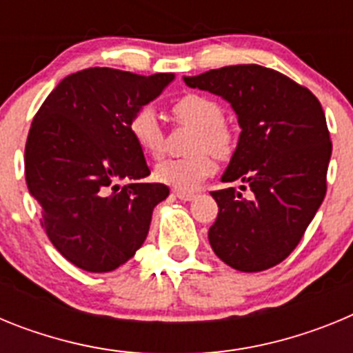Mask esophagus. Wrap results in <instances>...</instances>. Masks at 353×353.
Instances as JSON below:
<instances>
[{"label": "esophagus", "instance_id": "esophagus-1", "mask_svg": "<svg viewBox=\"0 0 353 353\" xmlns=\"http://www.w3.org/2000/svg\"><path fill=\"white\" fill-rule=\"evenodd\" d=\"M174 196L182 201H191V199L196 198L194 192H187V191H174Z\"/></svg>", "mask_w": 353, "mask_h": 353}]
</instances>
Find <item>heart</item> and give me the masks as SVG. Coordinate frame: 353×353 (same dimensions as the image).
<instances>
[{
	"mask_svg": "<svg viewBox=\"0 0 353 353\" xmlns=\"http://www.w3.org/2000/svg\"><path fill=\"white\" fill-rule=\"evenodd\" d=\"M173 118L180 125L192 127L194 132L189 152L194 154L180 159H168L155 166L157 182L192 191L214 173V159H228L235 148L232 129L224 123V111L212 99L199 93H185L171 105ZM129 132L143 154L159 159L164 154V129L152 105H141L134 111L129 121Z\"/></svg>",
	"mask_w": 353,
	"mask_h": 353,
	"instance_id": "obj_1",
	"label": "heart"
}]
</instances>
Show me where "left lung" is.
I'll return each instance as SVG.
<instances>
[{
	"mask_svg": "<svg viewBox=\"0 0 353 353\" xmlns=\"http://www.w3.org/2000/svg\"><path fill=\"white\" fill-rule=\"evenodd\" d=\"M187 86L226 99L242 127L223 182L212 191L219 214L208 230L214 252L240 272H261L292 254L327 192L330 143L325 114L310 90L261 65H233Z\"/></svg>",
	"mask_w": 353,
	"mask_h": 353,
	"instance_id": "1",
	"label": "left lung"
}]
</instances>
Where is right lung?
<instances>
[{"mask_svg": "<svg viewBox=\"0 0 353 353\" xmlns=\"http://www.w3.org/2000/svg\"><path fill=\"white\" fill-rule=\"evenodd\" d=\"M173 74L93 67L61 81L31 121L24 171L43 232L70 263L111 272L145 242L155 205L170 194L148 176L129 121ZM121 179L134 184L120 186Z\"/></svg>", "mask_w": 353, "mask_h": 353, "instance_id": "right-lung-1", "label": "right lung"}]
</instances>
